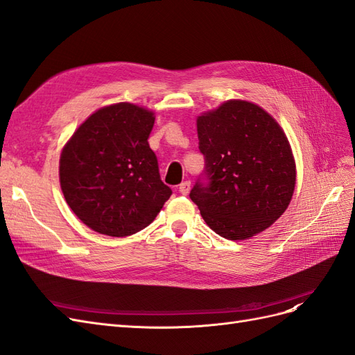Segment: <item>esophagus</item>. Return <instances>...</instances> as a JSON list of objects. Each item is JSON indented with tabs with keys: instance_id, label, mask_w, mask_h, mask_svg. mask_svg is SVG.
<instances>
[{
	"instance_id": "34e87169",
	"label": "esophagus",
	"mask_w": 355,
	"mask_h": 355,
	"mask_svg": "<svg viewBox=\"0 0 355 355\" xmlns=\"http://www.w3.org/2000/svg\"><path fill=\"white\" fill-rule=\"evenodd\" d=\"M189 189H191V182L189 180H185V182H182V184L179 185V192L180 194H184V196H187L188 192H189Z\"/></svg>"
}]
</instances>
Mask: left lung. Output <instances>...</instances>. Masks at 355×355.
Masks as SVG:
<instances>
[{"instance_id": "1", "label": "left lung", "mask_w": 355, "mask_h": 355, "mask_svg": "<svg viewBox=\"0 0 355 355\" xmlns=\"http://www.w3.org/2000/svg\"><path fill=\"white\" fill-rule=\"evenodd\" d=\"M200 151L210 184L191 191L201 216L227 240H249L282 216L293 197L296 163L272 115L231 99L197 116Z\"/></svg>"}]
</instances>
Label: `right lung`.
Instances as JSON below:
<instances>
[{"label":"right lung","mask_w":355,"mask_h":355,"mask_svg":"<svg viewBox=\"0 0 355 355\" xmlns=\"http://www.w3.org/2000/svg\"><path fill=\"white\" fill-rule=\"evenodd\" d=\"M154 121L144 106L112 103L94 111L62 148L63 197L90 230L127 237L146 228L170 198L148 144Z\"/></svg>","instance_id":"1"}]
</instances>
